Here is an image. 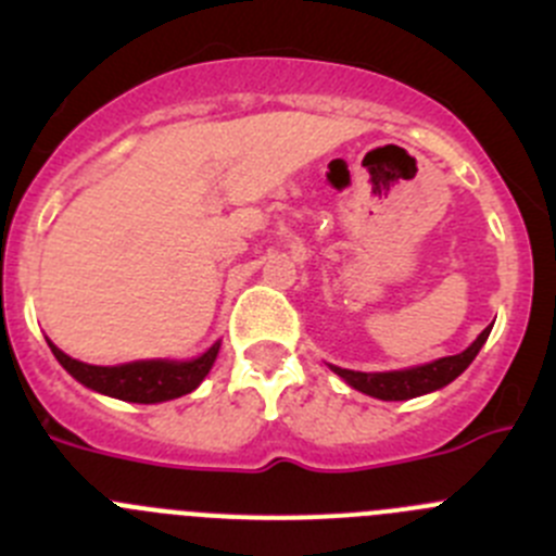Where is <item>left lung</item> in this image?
<instances>
[{"label": "left lung", "instance_id": "obj_1", "mask_svg": "<svg viewBox=\"0 0 556 556\" xmlns=\"http://www.w3.org/2000/svg\"><path fill=\"white\" fill-rule=\"evenodd\" d=\"M494 326V324H491ZM489 329H482L480 337L471 342L469 349L460 351L455 356H442V359L428 362V365L408 367V370H389V372H359V370H342V367L329 365L342 381L349 387L359 389L365 395L378 397V401H412V397L428 395V392H435V389L447 387L450 381L460 376L466 367L475 362V356L480 354V349L485 345L491 334Z\"/></svg>", "mask_w": 556, "mask_h": 556}]
</instances>
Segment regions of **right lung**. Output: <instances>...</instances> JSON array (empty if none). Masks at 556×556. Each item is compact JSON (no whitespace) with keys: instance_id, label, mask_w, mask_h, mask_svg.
I'll use <instances>...</instances> for the list:
<instances>
[{"instance_id":"1","label":"right lung","mask_w":556,"mask_h":556,"mask_svg":"<svg viewBox=\"0 0 556 556\" xmlns=\"http://www.w3.org/2000/svg\"><path fill=\"white\" fill-rule=\"evenodd\" d=\"M222 342H214L211 349L205 351L197 359L186 362H173V359H148V362H128V365H114V367H101V365H85L79 359H71L67 354H62L54 342L49 340L51 354L56 356L62 367H65L71 376L79 383H85L92 392H101V395L117 397V401L128 403H164L175 401V397H184L189 392H194L202 383V378L207 376V370L214 367L216 354H219Z\"/></svg>"}]
</instances>
